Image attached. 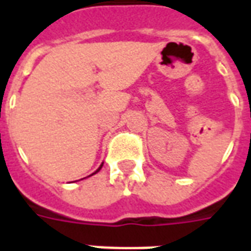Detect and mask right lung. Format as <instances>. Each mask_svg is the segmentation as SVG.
I'll list each match as a JSON object with an SVG mask.
<instances>
[{
	"label": "right lung",
	"mask_w": 251,
	"mask_h": 251,
	"mask_svg": "<svg viewBox=\"0 0 251 251\" xmlns=\"http://www.w3.org/2000/svg\"><path fill=\"white\" fill-rule=\"evenodd\" d=\"M100 168H102V165H100V167H99V169H100ZM99 169H98V171H99ZM98 171H97V172H98Z\"/></svg>",
	"instance_id": "add662e5"
}]
</instances>
